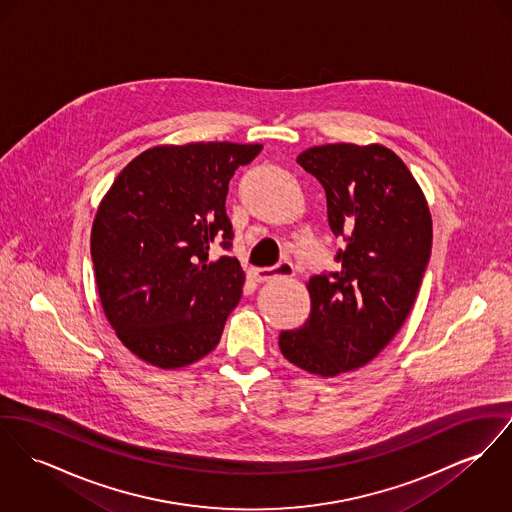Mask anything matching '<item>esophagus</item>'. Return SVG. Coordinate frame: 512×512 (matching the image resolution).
Segmentation results:
<instances>
[{
  "label": "esophagus",
  "instance_id": "34e87169",
  "mask_svg": "<svg viewBox=\"0 0 512 512\" xmlns=\"http://www.w3.org/2000/svg\"><path fill=\"white\" fill-rule=\"evenodd\" d=\"M294 275V267H292V263H288V261H280L276 267H265V269H255V278L259 280V282H267V280H273L276 276H284V278H288V276Z\"/></svg>",
  "mask_w": 512,
  "mask_h": 512
}]
</instances>
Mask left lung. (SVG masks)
I'll return each mask as SVG.
<instances>
[{"label": "left lung", "mask_w": 512, "mask_h": 512, "mask_svg": "<svg viewBox=\"0 0 512 512\" xmlns=\"http://www.w3.org/2000/svg\"><path fill=\"white\" fill-rule=\"evenodd\" d=\"M321 183L341 271L310 278L312 310L282 331L280 353L294 366L333 378L366 366L395 337L425 275L433 220L407 165L380 144H325L296 159Z\"/></svg>", "instance_id": "obj_1"}]
</instances>
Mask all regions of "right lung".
I'll return each mask as SVG.
<instances>
[{"label":"right lung","mask_w":512,"mask_h":512,"mask_svg":"<svg viewBox=\"0 0 512 512\" xmlns=\"http://www.w3.org/2000/svg\"><path fill=\"white\" fill-rule=\"evenodd\" d=\"M261 144L156 146L132 159L103 197L91 259L103 312L120 343L158 368H183L214 351L241 298L232 247L230 179Z\"/></svg>","instance_id":"add662e5"}]
</instances>
